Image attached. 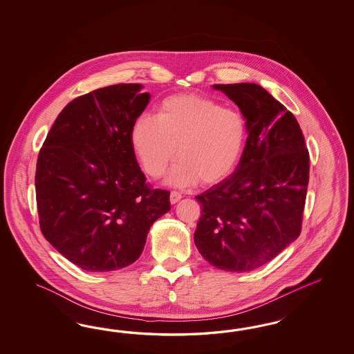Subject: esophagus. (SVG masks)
<instances>
[{"label": "esophagus", "instance_id": "obj_1", "mask_svg": "<svg viewBox=\"0 0 354 354\" xmlns=\"http://www.w3.org/2000/svg\"><path fill=\"white\" fill-rule=\"evenodd\" d=\"M182 193L172 191V192L170 193V203H171L172 205L176 204V203H179V201L182 200Z\"/></svg>", "mask_w": 354, "mask_h": 354}]
</instances>
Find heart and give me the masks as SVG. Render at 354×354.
<instances>
[{"label":"heart","mask_w":354,"mask_h":354,"mask_svg":"<svg viewBox=\"0 0 354 354\" xmlns=\"http://www.w3.org/2000/svg\"><path fill=\"white\" fill-rule=\"evenodd\" d=\"M131 142L150 178H161L178 154L180 161L169 172L167 184L213 185L235 170L245 142V120L207 97L175 95L162 101L156 118L144 114L135 120Z\"/></svg>","instance_id":"obj_1"}]
</instances>
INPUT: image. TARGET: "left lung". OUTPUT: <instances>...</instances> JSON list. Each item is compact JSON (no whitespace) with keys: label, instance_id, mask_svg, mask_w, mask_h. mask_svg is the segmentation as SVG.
<instances>
[{"label":"left lung","instance_id":"1","mask_svg":"<svg viewBox=\"0 0 354 354\" xmlns=\"http://www.w3.org/2000/svg\"><path fill=\"white\" fill-rule=\"evenodd\" d=\"M240 109L248 139L228 178L196 196L200 254L216 268L244 272L265 265L301 232L309 151L297 119L254 83L214 84Z\"/></svg>","mask_w":354,"mask_h":354}]
</instances>
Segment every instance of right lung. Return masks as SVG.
<instances>
[{"label":"right lung","instance_id":"right-lung-1","mask_svg":"<svg viewBox=\"0 0 354 354\" xmlns=\"http://www.w3.org/2000/svg\"><path fill=\"white\" fill-rule=\"evenodd\" d=\"M141 84H115L64 106L36 165V201L45 239L91 272L126 268L141 256L170 192L151 189L131 142L149 102Z\"/></svg>","mask_w":354,"mask_h":354}]
</instances>
